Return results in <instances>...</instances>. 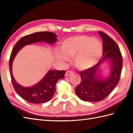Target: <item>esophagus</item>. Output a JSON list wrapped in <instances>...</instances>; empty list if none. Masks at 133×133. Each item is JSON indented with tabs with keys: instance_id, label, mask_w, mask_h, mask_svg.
I'll return each mask as SVG.
<instances>
[{
	"instance_id": "esophagus-1",
	"label": "esophagus",
	"mask_w": 133,
	"mask_h": 133,
	"mask_svg": "<svg viewBox=\"0 0 133 133\" xmlns=\"http://www.w3.org/2000/svg\"><path fill=\"white\" fill-rule=\"evenodd\" d=\"M73 73V72L72 71H67L66 74H65V76L66 77H68V76H70V75H71Z\"/></svg>"
}]
</instances>
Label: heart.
Instances as JSON below:
<instances>
[{
	"label": "heart",
	"instance_id": "obj_1",
	"mask_svg": "<svg viewBox=\"0 0 133 133\" xmlns=\"http://www.w3.org/2000/svg\"><path fill=\"white\" fill-rule=\"evenodd\" d=\"M61 52L56 56L62 63L73 58L75 66L79 70H85L94 66L101 59L103 52L101 42L89 36L79 35L67 38L60 44Z\"/></svg>",
	"mask_w": 133,
	"mask_h": 133
}]
</instances>
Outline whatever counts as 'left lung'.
<instances>
[{"mask_svg":"<svg viewBox=\"0 0 133 133\" xmlns=\"http://www.w3.org/2000/svg\"><path fill=\"white\" fill-rule=\"evenodd\" d=\"M103 41V58L90 68L79 72L81 82L75 89L81 99L87 102H99L106 98L119 82L122 71V56L113 39L102 31L98 32ZM109 59L111 66L109 77L102 79L97 75V70L101 62Z\"/></svg>","mask_w":133,"mask_h":133,"instance_id":"8db88e82","label":"left lung"}]
</instances>
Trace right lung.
Instances as JSON below:
<instances>
[{
	"label": "right lung",
	"instance_id": "obj_1",
	"mask_svg": "<svg viewBox=\"0 0 133 133\" xmlns=\"http://www.w3.org/2000/svg\"><path fill=\"white\" fill-rule=\"evenodd\" d=\"M56 35L49 31L39 32L22 37L16 42L11 52L9 67L12 85L16 92L24 100L32 103H43L51 99L55 92V85L58 81L64 78L65 70H50L44 77L35 85L26 87L19 85L14 79L12 74V65L17 53L23 46L35 42H46L52 44L58 41Z\"/></svg>",
	"mask_w": 133,
	"mask_h": 133
}]
</instances>
